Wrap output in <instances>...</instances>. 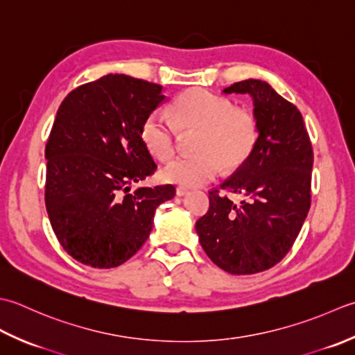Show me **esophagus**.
Instances as JSON below:
<instances>
[{"label":"esophagus","mask_w":355,"mask_h":355,"mask_svg":"<svg viewBox=\"0 0 355 355\" xmlns=\"http://www.w3.org/2000/svg\"><path fill=\"white\" fill-rule=\"evenodd\" d=\"M188 193V190L185 187H178L176 188V196H179V198H182V196H185V194Z\"/></svg>","instance_id":"1"}]
</instances>
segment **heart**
<instances>
[{
	"mask_svg": "<svg viewBox=\"0 0 355 355\" xmlns=\"http://www.w3.org/2000/svg\"><path fill=\"white\" fill-rule=\"evenodd\" d=\"M171 122L159 112L142 121L139 136L159 161L176 151L178 132H198L193 150L198 155L178 157L162 170V178L180 187H199L220 171L236 170L247 162L257 141V125L248 112L234 108L228 98L205 89H190L170 105Z\"/></svg>",
	"mask_w": 355,
	"mask_h": 355,
	"instance_id": "b5f03b06",
	"label": "heart"
}]
</instances>
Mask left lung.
Here are the masks:
<instances>
[{
  "label": "left lung",
  "instance_id": "1",
  "mask_svg": "<svg viewBox=\"0 0 355 355\" xmlns=\"http://www.w3.org/2000/svg\"><path fill=\"white\" fill-rule=\"evenodd\" d=\"M223 93L254 101L257 141L250 157L219 188L196 222L199 242L223 271L270 270L291 250L311 207L313 146L302 113L260 79H245ZM225 192L244 198L233 202Z\"/></svg>",
  "mask_w": 355,
  "mask_h": 355
}]
</instances>
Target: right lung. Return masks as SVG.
<instances>
[{
    "label": "right lung",
    "mask_w": 355,
    "mask_h": 355,
    "mask_svg": "<svg viewBox=\"0 0 355 355\" xmlns=\"http://www.w3.org/2000/svg\"><path fill=\"white\" fill-rule=\"evenodd\" d=\"M162 85L107 75L64 98L46 144V208L56 239L78 262L114 268L135 256L156 208L176 188L141 187L157 165L139 136L162 103Z\"/></svg>",
    "instance_id": "add662e5"
}]
</instances>
